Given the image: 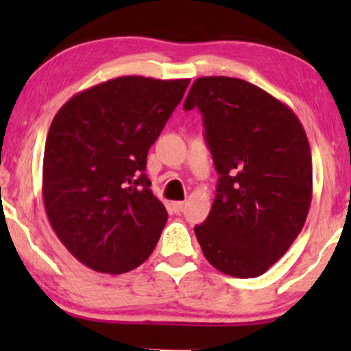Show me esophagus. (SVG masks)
Instances as JSON below:
<instances>
[{
  "instance_id": "esophagus-1",
  "label": "esophagus",
  "mask_w": 351,
  "mask_h": 351,
  "mask_svg": "<svg viewBox=\"0 0 351 351\" xmlns=\"http://www.w3.org/2000/svg\"><path fill=\"white\" fill-rule=\"evenodd\" d=\"M184 206H186V204H184V201H173L171 203V209L176 213V215H180V213L184 209Z\"/></svg>"
}]
</instances>
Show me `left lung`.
<instances>
[{"mask_svg":"<svg viewBox=\"0 0 351 351\" xmlns=\"http://www.w3.org/2000/svg\"><path fill=\"white\" fill-rule=\"evenodd\" d=\"M183 107L199 108L219 173L211 211L195 226L204 257L228 276H263L308 215L312 153L304 127L280 100L226 75L196 79Z\"/></svg>","mask_w":351,"mask_h":351,"instance_id":"obj_1","label":"left lung"}]
</instances>
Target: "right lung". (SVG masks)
<instances>
[{"label": "right lung", "instance_id": "add662e5", "mask_svg": "<svg viewBox=\"0 0 351 351\" xmlns=\"http://www.w3.org/2000/svg\"><path fill=\"white\" fill-rule=\"evenodd\" d=\"M189 79L123 75L79 92L46 138L47 219L79 263L123 274L150 257L168 213L145 175L148 150L183 99Z\"/></svg>", "mask_w": 351, "mask_h": 351}]
</instances>
